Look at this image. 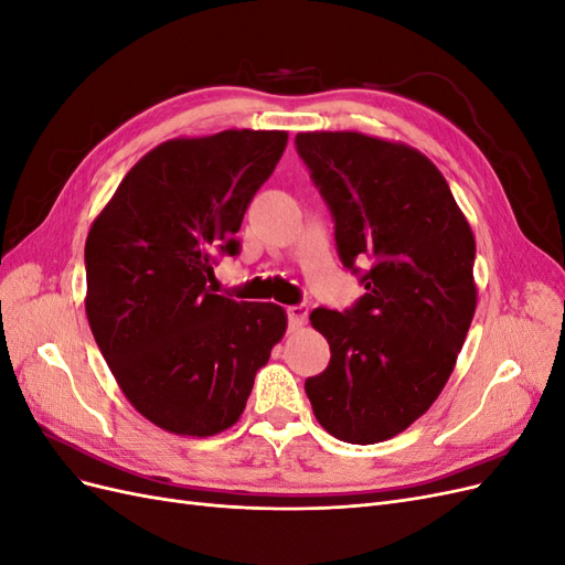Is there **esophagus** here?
<instances>
[{
	"label": "esophagus",
	"instance_id": "obj_1",
	"mask_svg": "<svg viewBox=\"0 0 565 565\" xmlns=\"http://www.w3.org/2000/svg\"><path fill=\"white\" fill-rule=\"evenodd\" d=\"M306 318H309V306L297 303V306H289V309H287V320H289V328H292V330H299L301 324L306 322Z\"/></svg>",
	"mask_w": 565,
	"mask_h": 565
}]
</instances>
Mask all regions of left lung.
Masks as SVG:
<instances>
[{"label": "left lung", "instance_id": "1", "mask_svg": "<svg viewBox=\"0 0 565 565\" xmlns=\"http://www.w3.org/2000/svg\"><path fill=\"white\" fill-rule=\"evenodd\" d=\"M295 143L334 218L339 259L365 285L351 309L311 313L332 355L306 396L324 431L370 446L419 419L450 377L476 311L473 233L419 150L358 131Z\"/></svg>", "mask_w": 565, "mask_h": 565}]
</instances>
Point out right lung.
<instances>
[{
	"label": "right lung",
	"instance_id": "right-lung-1",
	"mask_svg": "<svg viewBox=\"0 0 565 565\" xmlns=\"http://www.w3.org/2000/svg\"><path fill=\"white\" fill-rule=\"evenodd\" d=\"M287 131L172 139L136 162L84 245L87 318L119 388L164 431L214 436L241 419L287 328L278 303L214 295L218 256L241 252L243 216Z\"/></svg>",
	"mask_w": 565,
	"mask_h": 565
}]
</instances>
